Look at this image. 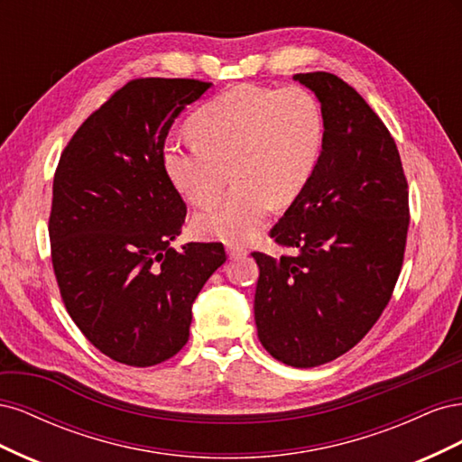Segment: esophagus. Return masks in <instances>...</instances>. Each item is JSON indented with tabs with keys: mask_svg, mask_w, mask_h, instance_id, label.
<instances>
[{
	"mask_svg": "<svg viewBox=\"0 0 462 462\" xmlns=\"http://www.w3.org/2000/svg\"><path fill=\"white\" fill-rule=\"evenodd\" d=\"M227 254L231 260H236V258H245L248 254V250L245 246H239V245H229L227 246Z\"/></svg>",
	"mask_w": 462,
	"mask_h": 462,
	"instance_id": "esophagus-1",
	"label": "esophagus"
}]
</instances>
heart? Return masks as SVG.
Masks as SVG:
<instances>
[{
  "mask_svg": "<svg viewBox=\"0 0 462 462\" xmlns=\"http://www.w3.org/2000/svg\"><path fill=\"white\" fill-rule=\"evenodd\" d=\"M194 143L171 141L163 165L175 189L197 208L226 200L194 221L202 239L241 245L262 231L273 204L287 208L304 192L324 146V117L300 87H233L194 111Z\"/></svg>",
  "mask_w": 462,
  "mask_h": 462,
  "instance_id": "obj_1",
  "label": "heart"
}]
</instances>
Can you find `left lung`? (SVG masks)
Returning <instances> with one entry per match:
<instances>
[{"label":"left lung","mask_w":462,"mask_h":462,"mask_svg":"<svg viewBox=\"0 0 462 462\" xmlns=\"http://www.w3.org/2000/svg\"><path fill=\"white\" fill-rule=\"evenodd\" d=\"M321 104L324 146L300 197L270 231L299 254L253 253L258 339L273 358L314 368L345 355L380 319L399 279L409 185L393 136L331 73L292 77Z\"/></svg>","instance_id":"8db88e82"}]
</instances>
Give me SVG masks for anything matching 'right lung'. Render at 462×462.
Masks as SVG:
<instances>
[{
  "label": "right lung",
  "mask_w": 462,
  "mask_h": 462,
  "mask_svg": "<svg viewBox=\"0 0 462 462\" xmlns=\"http://www.w3.org/2000/svg\"><path fill=\"white\" fill-rule=\"evenodd\" d=\"M212 82L134 79L67 143L53 175L50 246L69 316L121 365L170 360L189 341L192 302L227 260L221 243L170 246L187 204L163 165L175 117Z\"/></svg>",
  "instance_id": "right-lung-1"
}]
</instances>
